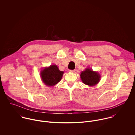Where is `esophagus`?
<instances>
[{"label": "esophagus", "instance_id": "obj_1", "mask_svg": "<svg viewBox=\"0 0 135 135\" xmlns=\"http://www.w3.org/2000/svg\"><path fill=\"white\" fill-rule=\"evenodd\" d=\"M70 72H71V73H74L75 72V70H70L69 71Z\"/></svg>", "mask_w": 135, "mask_h": 135}]
</instances>
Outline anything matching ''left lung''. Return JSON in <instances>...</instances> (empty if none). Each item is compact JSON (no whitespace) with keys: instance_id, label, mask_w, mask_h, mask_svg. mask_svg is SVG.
Instances as JSON below:
<instances>
[{"instance_id":"obj_1","label":"left lung","mask_w":135,"mask_h":135,"mask_svg":"<svg viewBox=\"0 0 135 135\" xmlns=\"http://www.w3.org/2000/svg\"><path fill=\"white\" fill-rule=\"evenodd\" d=\"M80 76L84 84L90 86L97 84L101 78L98 72L93 71L91 69L89 68H87L84 71H82Z\"/></svg>"}]
</instances>
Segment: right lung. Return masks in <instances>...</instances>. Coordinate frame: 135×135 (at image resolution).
Wrapping results in <instances>:
<instances>
[{"mask_svg":"<svg viewBox=\"0 0 135 135\" xmlns=\"http://www.w3.org/2000/svg\"><path fill=\"white\" fill-rule=\"evenodd\" d=\"M64 72L60 71L56 65H51L45 68L40 72V76L43 83L48 86H52L59 83Z\"/></svg>","mask_w":135,"mask_h":135,"instance_id":"1","label":"right lung"}]
</instances>
